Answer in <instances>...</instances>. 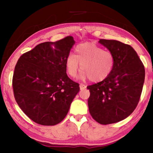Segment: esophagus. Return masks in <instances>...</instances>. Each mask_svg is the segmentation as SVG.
I'll list each match as a JSON object with an SVG mask.
<instances>
[{"label":"esophagus","mask_w":153,"mask_h":153,"mask_svg":"<svg viewBox=\"0 0 153 153\" xmlns=\"http://www.w3.org/2000/svg\"><path fill=\"white\" fill-rule=\"evenodd\" d=\"M86 85H85V84L83 83H80V90H84L85 88H86Z\"/></svg>","instance_id":"obj_1"}]
</instances>
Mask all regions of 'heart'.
<instances>
[{
	"instance_id": "b5f03b06",
	"label": "heart",
	"mask_w": 153,
	"mask_h": 153,
	"mask_svg": "<svg viewBox=\"0 0 153 153\" xmlns=\"http://www.w3.org/2000/svg\"><path fill=\"white\" fill-rule=\"evenodd\" d=\"M81 67L80 78H90L93 82H100L111 75L115 65L114 54L104 50L94 43H84L75 48V55L71 54L66 59L68 74L75 78Z\"/></svg>"
}]
</instances>
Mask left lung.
I'll list each match as a JSON object with an SVG mask.
<instances>
[{"label": "left lung", "instance_id": "1", "mask_svg": "<svg viewBox=\"0 0 153 153\" xmlns=\"http://www.w3.org/2000/svg\"><path fill=\"white\" fill-rule=\"evenodd\" d=\"M99 43L115 57L113 71L106 79L88 85V100L91 117L101 124L126 119L137 106L145 81V67L130 45L117 40L100 39Z\"/></svg>", "mask_w": 153, "mask_h": 153}]
</instances>
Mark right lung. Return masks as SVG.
<instances>
[{"instance_id":"add662e5","label":"right lung","mask_w":153,"mask_h":153,"mask_svg":"<svg viewBox=\"0 0 153 153\" xmlns=\"http://www.w3.org/2000/svg\"><path fill=\"white\" fill-rule=\"evenodd\" d=\"M75 44L71 36L41 43L23 54L13 75V94L19 106L33 122L53 126L66 117L78 82L68 78L66 59Z\"/></svg>"}]
</instances>
